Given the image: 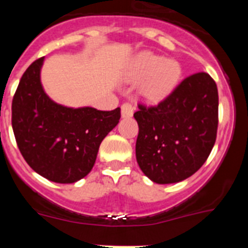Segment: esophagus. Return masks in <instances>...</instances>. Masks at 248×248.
<instances>
[{
  "mask_svg": "<svg viewBox=\"0 0 248 248\" xmlns=\"http://www.w3.org/2000/svg\"><path fill=\"white\" fill-rule=\"evenodd\" d=\"M134 105L130 104V103H124L122 105V117L124 119H128V118L133 117V114H134Z\"/></svg>",
  "mask_w": 248,
  "mask_h": 248,
  "instance_id": "34e87169",
  "label": "esophagus"
}]
</instances>
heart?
Masks as SVG:
<instances>
[{
    "label": "heart",
    "mask_w": 248,
    "mask_h": 248,
    "mask_svg": "<svg viewBox=\"0 0 248 248\" xmlns=\"http://www.w3.org/2000/svg\"><path fill=\"white\" fill-rule=\"evenodd\" d=\"M183 76L181 64L174 58H165L151 52H140L129 65L128 77L140 82V95L148 102L157 103L169 97Z\"/></svg>",
    "instance_id": "heart-1"
}]
</instances>
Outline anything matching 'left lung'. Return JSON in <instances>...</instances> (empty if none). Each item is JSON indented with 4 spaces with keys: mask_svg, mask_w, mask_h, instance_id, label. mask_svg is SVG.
I'll return each instance as SVG.
<instances>
[{
    "mask_svg": "<svg viewBox=\"0 0 248 248\" xmlns=\"http://www.w3.org/2000/svg\"><path fill=\"white\" fill-rule=\"evenodd\" d=\"M135 154L151 181L185 180L203 165L214 148L218 123V93L207 73L187 77L156 107L139 105Z\"/></svg>",
    "mask_w": 248,
    "mask_h": 248,
    "instance_id": "1",
    "label": "left lung"
}]
</instances>
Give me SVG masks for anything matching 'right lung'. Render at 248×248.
I'll return each instance as SVG.
<instances>
[{
  "mask_svg": "<svg viewBox=\"0 0 248 248\" xmlns=\"http://www.w3.org/2000/svg\"><path fill=\"white\" fill-rule=\"evenodd\" d=\"M45 57L22 76L12 100V128L22 156L37 174L58 184L91 172L99 145L118 125L120 108H71L50 99L41 82Z\"/></svg>",
  "mask_w": 248,
  "mask_h": 248,
  "instance_id": "1",
  "label": "right lung"
}]
</instances>
